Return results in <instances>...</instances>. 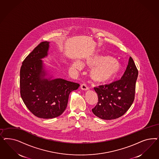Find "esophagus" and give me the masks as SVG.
I'll return each instance as SVG.
<instances>
[{"label": "esophagus", "instance_id": "esophagus-1", "mask_svg": "<svg viewBox=\"0 0 159 159\" xmlns=\"http://www.w3.org/2000/svg\"><path fill=\"white\" fill-rule=\"evenodd\" d=\"M81 89L82 90H84V91H87L89 88H88L87 85L86 84H82L81 85Z\"/></svg>", "mask_w": 159, "mask_h": 159}]
</instances>
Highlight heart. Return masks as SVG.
<instances>
[{
  "label": "heart",
  "instance_id": "b5f03b06",
  "mask_svg": "<svg viewBox=\"0 0 159 159\" xmlns=\"http://www.w3.org/2000/svg\"><path fill=\"white\" fill-rule=\"evenodd\" d=\"M86 64L92 67L89 71V76L92 80L98 83H106L111 81L118 75L120 70V65L115 59L102 54H95L86 61ZM82 64L75 62L73 67L80 69Z\"/></svg>",
  "mask_w": 159,
  "mask_h": 159
}]
</instances>
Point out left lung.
<instances>
[{
  "instance_id": "left-lung-1",
  "label": "left lung",
  "mask_w": 159,
  "mask_h": 159,
  "mask_svg": "<svg viewBox=\"0 0 159 159\" xmlns=\"http://www.w3.org/2000/svg\"><path fill=\"white\" fill-rule=\"evenodd\" d=\"M138 76V70L130 57L120 80L94 88L98 102L92 109L93 113L104 120L115 119L123 115L133 103Z\"/></svg>"
}]
</instances>
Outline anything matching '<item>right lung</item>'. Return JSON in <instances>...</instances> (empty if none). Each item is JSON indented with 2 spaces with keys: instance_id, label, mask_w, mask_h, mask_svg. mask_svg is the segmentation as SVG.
<instances>
[{
  "instance_id": "obj_1",
  "label": "right lung",
  "mask_w": 159,
  "mask_h": 159,
  "mask_svg": "<svg viewBox=\"0 0 159 159\" xmlns=\"http://www.w3.org/2000/svg\"><path fill=\"white\" fill-rule=\"evenodd\" d=\"M48 41H43L26 57L20 72V95L26 107L37 117L51 119L67 108L70 93L80 84L61 78H46L42 58L48 55Z\"/></svg>"
}]
</instances>
